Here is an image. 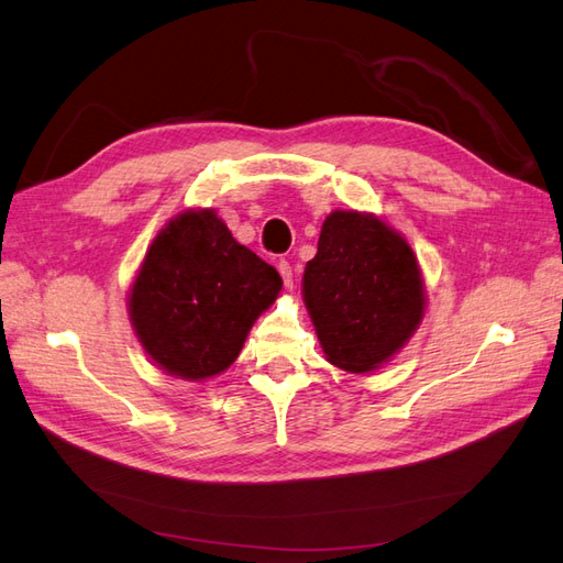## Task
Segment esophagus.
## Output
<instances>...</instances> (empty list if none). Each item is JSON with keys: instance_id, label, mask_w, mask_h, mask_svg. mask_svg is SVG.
Segmentation results:
<instances>
[{"instance_id": "34e87169", "label": "esophagus", "mask_w": 563, "mask_h": 563, "mask_svg": "<svg viewBox=\"0 0 563 563\" xmlns=\"http://www.w3.org/2000/svg\"><path fill=\"white\" fill-rule=\"evenodd\" d=\"M277 269H279V275H282V279H284V286H286V288H294V267L288 265V261H279Z\"/></svg>"}]
</instances>
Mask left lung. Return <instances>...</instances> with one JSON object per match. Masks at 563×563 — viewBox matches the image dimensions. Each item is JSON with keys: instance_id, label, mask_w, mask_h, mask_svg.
Wrapping results in <instances>:
<instances>
[{"instance_id": "obj_1", "label": "left lung", "mask_w": 563, "mask_h": 563, "mask_svg": "<svg viewBox=\"0 0 563 563\" xmlns=\"http://www.w3.org/2000/svg\"><path fill=\"white\" fill-rule=\"evenodd\" d=\"M302 300L327 360L350 373L380 368L418 331L424 282L413 249L385 220L331 211L305 265Z\"/></svg>"}]
</instances>
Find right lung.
<instances>
[{
	"instance_id": "1",
	"label": "right lung",
	"mask_w": 563,
	"mask_h": 563,
	"mask_svg": "<svg viewBox=\"0 0 563 563\" xmlns=\"http://www.w3.org/2000/svg\"><path fill=\"white\" fill-rule=\"evenodd\" d=\"M282 291L279 272L234 240L213 209H187L152 240L129 288V319L162 371L207 380L240 356Z\"/></svg>"
}]
</instances>
